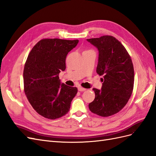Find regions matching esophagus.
Wrapping results in <instances>:
<instances>
[{"label":"esophagus","mask_w":156,"mask_h":156,"mask_svg":"<svg viewBox=\"0 0 156 156\" xmlns=\"http://www.w3.org/2000/svg\"><path fill=\"white\" fill-rule=\"evenodd\" d=\"M86 90V89L85 88H83V87H78V91H85Z\"/></svg>","instance_id":"34e87169"}]
</instances>
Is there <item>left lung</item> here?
Returning a JSON list of instances; mask_svg holds the SVG:
<instances>
[{
  "mask_svg": "<svg viewBox=\"0 0 156 156\" xmlns=\"http://www.w3.org/2000/svg\"><path fill=\"white\" fill-rule=\"evenodd\" d=\"M87 41L98 48L96 72L103 76L101 90L93 88L95 97L89 104V109L99 116L109 117L126 105L133 93V64L125 47L113 36L103 35Z\"/></svg>",
  "mask_w": 156,
  "mask_h": 156,
  "instance_id": "1",
  "label": "left lung"
}]
</instances>
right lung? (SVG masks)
<instances>
[{"label":"right lung","mask_w":156,"mask_h":156,"mask_svg":"<svg viewBox=\"0 0 156 156\" xmlns=\"http://www.w3.org/2000/svg\"><path fill=\"white\" fill-rule=\"evenodd\" d=\"M78 40L43 39L30 51L23 69L27 99L42 117L54 120L68 113L78 92L76 87L61 83L58 75L66 69L67 54Z\"/></svg>","instance_id":"obj_1"}]
</instances>
